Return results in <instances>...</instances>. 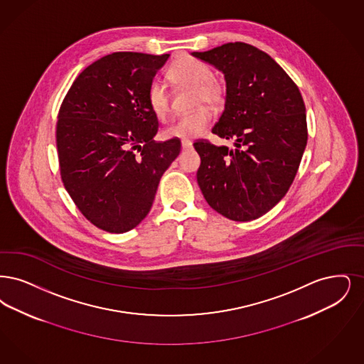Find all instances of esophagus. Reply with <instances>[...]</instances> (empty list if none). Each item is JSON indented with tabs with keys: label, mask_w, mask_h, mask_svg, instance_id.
I'll return each instance as SVG.
<instances>
[{
	"label": "esophagus",
	"mask_w": 364,
	"mask_h": 364,
	"mask_svg": "<svg viewBox=\"0 0 364 364\" xmlns=\"http://www.w3.org/2000/svg\"><path fill=\"white\" fill-rule=\"evenodd\" d=\"M181 144H182V149H190L193 146V142L190 140H182Z\"/></svg>",
	"instance_id": "34e87169"
}]
</instances>
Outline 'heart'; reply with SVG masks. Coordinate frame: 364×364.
Here are the masks:
<instances>
[{
  "instance_id": "heart-1",
  "label": "heart",
  "mask_w": 364,
  "mask_h": 364,
  "mask_svg": "<svg viewBox=\"0 0 364 364\" xmlns=\"http://www.w3.org/2000/svg\"><path fill=\"white\" fill-rule=\"evenodd\" d=\"M168 75L176 84L194 88L196 106L206 103L212 107H219L224 103L225 90L219 81L213 79V72L205 63L191 57H181L171 65ZM148 105L160 119H164L168 115L171 110V96L163 82L155 81L151 84ZM210 121V109L200 106L189 114L181 115L170 127H166L164 136L168 139L190 140L203 134Z\"/></svg>"
}]
</instances>
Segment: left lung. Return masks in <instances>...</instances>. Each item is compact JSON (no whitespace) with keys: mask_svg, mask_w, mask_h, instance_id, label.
I'll return each mask as SVG.
<instances>
[{"mask_svg":"<svg viewBox=\"0 0 364 364\" xmlns=\"http://www.w3.org/2000/svg\"><path fill=\"white\" fill-rule=\"evenodd\" d=\"M191 55L224 75V111L212 133L235 146L194 142L198 186L227 219H258L284 197L301 164L307 124L299 88L270 55L247 43Z\"/></svg>","mask_w":364,"mask_h":364,"instance_id":"obj_1","label":"left lung"}]
</instances>
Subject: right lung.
<instances>
[{"label": "right lung", "instance_id": "right-lung-1", "mask_svg": "<svg viewBox=\"0 0 364 364\" xmlns=\"http://www.w3.org/2000/svg\"><path fill=\"white\" fill-rule=\"evenodd\" d=\"M168 54L112 53L85 68L63 99L57 149L63 186L100 230L122 234L151 210L181 141L156 142L148 91Z\"/></svg>", "mask_w": 364, "mask_h": 364}]
</instances>
